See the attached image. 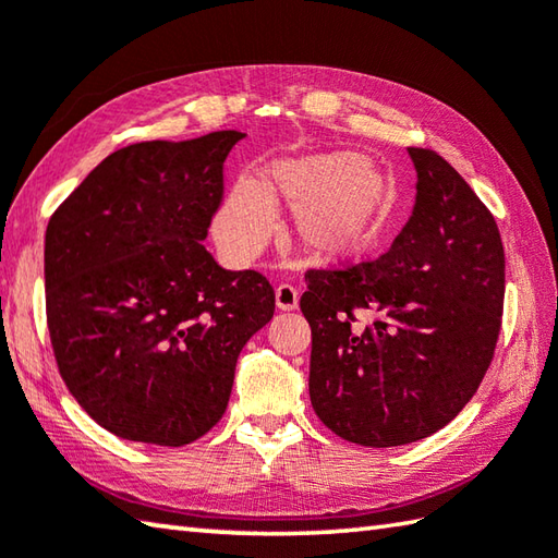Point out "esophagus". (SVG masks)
I'll return each instance as SVG.
<instances>
[{"label":"esophagus","mask_w":558,"mask_h":558,"mask_svg":"<svg viewBox=\"0 0 558 558\" xmlns=\"http://www.w3.org/2000/svg\"><path fill=\"white\" fill-rule=\"evenodd\" d=\"M276 304H278V310H282V312L298 310L300 292L294 290L292 286H288V282H282V286L276 288Z\"/></svg>","instance_id":"1"}]
</instances>
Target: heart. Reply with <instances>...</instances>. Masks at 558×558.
I'll list each match as a JSON object with an SVG mask.
<instances>
[{
    "mask_svg": "<svg viewBox=\"0 0 558 558\" xmlns=\"http://www.w3.org/2000/svg\"><path fill=\"white\" fill-rule=\"evenodd\" d=\"M292 204V230L306 252L350 256L369 240L386 198L381 170L352 153H312L270 162L260 184L242 177L216 218L220 252L234 264L254 258L272 230V201Z\"/></svg>",
    "mask_w": 558,
    "mask_h": 558,
    "instance_id": "1",
    "label": "heart"
}]
</instances>
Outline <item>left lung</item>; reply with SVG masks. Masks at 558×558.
Listing matches in <instances>:
<instances>
[{"instance_id": "left-lung-1", "label": "left lung", "mask_w": 558, "mask_h": 558, "mask_svg": "<svg viewBox=\"0 0 558 558\" xmlns=\"http://www.w3.org/2000/svg\"><path fill=\"white\" fill-rule=\"evenodd\" d=\"M412 216L384 256L310 270L300 306L312 326L314 412L345 441L388 448L432 436L468 405L501 328L506 258L496 220L429 148ZM377 314L366 329L354 311Z\"/></svg>"}]
</instances>
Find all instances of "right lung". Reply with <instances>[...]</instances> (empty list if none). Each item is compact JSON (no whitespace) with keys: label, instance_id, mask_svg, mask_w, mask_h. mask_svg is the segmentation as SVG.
Segmentation results:
<instances>
[{"label":"right lung","instance_id":"1","mask_svg":"<svg viewBox=\"0 0 558 558\" xmlns=\"http://www.w3.org/2000/svg\"><path fill=\"white\" fill-rule=\"evenodd\" d=\"M244 134L114 150L45 232L52 350L71 396L126 441L184 446L218 424L246 340L276 312L256 270L201 244Z\"/></svg>","mask_w":558,"mask_h":558}]
</instances>
